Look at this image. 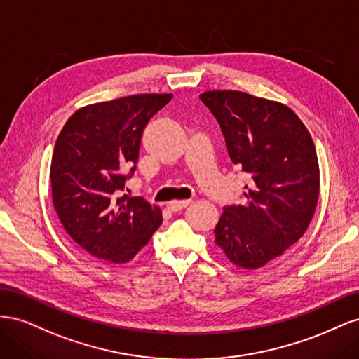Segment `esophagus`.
Wrapping results in <instances>:
<instances>
[{"instance_id":"esophagus-1","label":"esophagus","mask_w":359,"mask_h":359,"mask_svg":"<svg viewBox=\"0 0 359 359\" xmlns=\"http://www.w3.org/2000/svg\"><path fill=\"white\" fill-rule=\"evenodd\" d=\"M189 203L190 201H172L168 203V210L172 212H178L186 208V206H189Z\"/></svg>"}]
</instances>
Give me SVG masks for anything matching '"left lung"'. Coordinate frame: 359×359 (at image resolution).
<instances>
[{
    "label": "left lung",
    "mask_w": 359,
    "mask_h": 359,
    "mask_svg": "<svg viewBox=\"0 0 359 359\" xmlns=\"http://www.w3.org/2000/svg\"><path fill=\"white\" fill-rule=\"evenodd\" d=\"M201 100L219 121L233 165L250 178L245 202L223 210L215 244L235 266L262 268L298 243L316 211V147L283 103L233 90L205 91Z\"/></svg>",
    "instance_id": "obj_1"
}]
</instances>
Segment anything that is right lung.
Here are the masks:
<instances>
[{
	"mask_svg": "<svg viewBox=\"0 0 359 359\" xmlns=\"http://www.w3.org/2000/svg\"><path fill=\"white\" fill-rule=\"evenodd\" d=\"M172 94H135L83 106L60 132L50 163L52 202L72 240L95 259L126 264L161 224V210L124 191L149 118Z\"/></svg>",
	"mask_w": 359,
	"mask_h": 359,
	"instance_id": "1",
	"label": "right lung"
}]
</instances>
